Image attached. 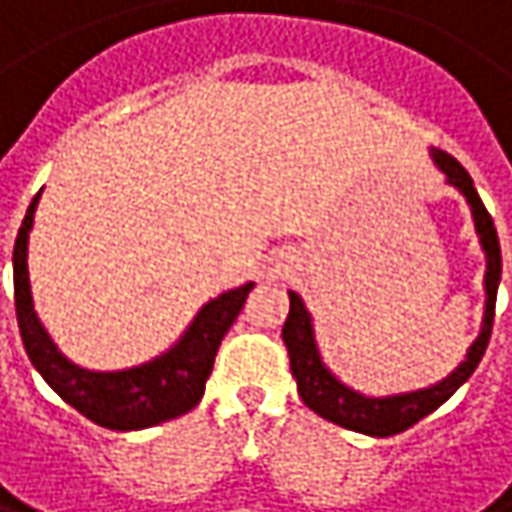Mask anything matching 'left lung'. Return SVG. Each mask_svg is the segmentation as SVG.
<instances>
[{
  "label": "left lung",
  "instance_id": "left-lung-1",
  "mask_svg": "<svg viewBox=\"0 0 512 512\" xmlns=\"http://www.w3.org/2000/svg\"><path fill=\"white\" fill-rule=\"evenodd\" d=\"M431 160L446 174V183L455 186L457 192L466 198L472 209V221H475V233L481 241L484 259H487V274H484V320H481V332L472 341V347L466 349V358L457 364L455 370L440 379V382L417 387V390H405V393H390V396H367L352 390L344 384L320 358L317 338H314V320L311 311L306 309L303 297L297 291H288L291 297V309L282 326V341L288 347L291 358V376L297 379V393L300 399L309 405L311 411L323 420L335 422L341 428L358 431V434H370V437H393L405 428H411L422 417L434 414L460 384L466 382L475 367L481 364L487 344H490V332H493L495 317V294H498V282H501V247H498V233H495L493 218L487 212L484 201L475 192V183L469 177V171L457 163L455 157H449L440 148H431Z\"/></svg>",
  "mask_w": 512,
  "mask_h": 512
}]
</instances>
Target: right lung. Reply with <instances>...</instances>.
<instances>
[{
    "label": "right lung",
    "instance_id": "add662e5",
    "mask_svg": "<svg viewBox=\"0 0 512 512\" xmlns=\"http://www.w3.org/2000/svg\"><path fill=\"white\" fill-rule=\"evenodd\" d=\"M37 201L40 195H34L28 206L14 244V303L19 335L37 373L66 405L110 431H139L192 411L201 402L203 387L215 364V352L236 323L253 282L230 288L201 306L180 341L145 364L128 370L78 367L57 349L34 311L28 279V233L34 227Z\"/></svg>",
    "mask_w": 512,
    "mask_h": 512
}]
</instances>
